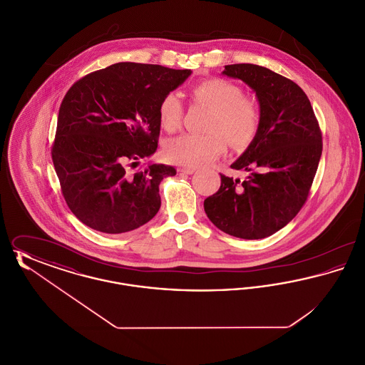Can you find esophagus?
<instances>
[{
  "mask_svg": "<svg viewBox=\"0 0 365 365\" xmlns=\"http://www.w3.org/2000/svg\"><path fill=\"white\" fill-rule=\"evenodd\" d=\"M179 173H183V174L191 175L195 173V168H190V167H185V168H180Z\"/></svg>",
  "mask_w": 365,
  "mask_h": 365,
  "instance_id": "obj_1",
  "label": "esophagus"
}]
</instances>
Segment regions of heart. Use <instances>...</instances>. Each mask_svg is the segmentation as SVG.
I'll return each instance as SVG.
<instances>
[{"label": "heart", "mask_w": 365, "mask_h": 365, "mask_svg": "<svg viewBox=\"0 0 365 365\" xmlns=\"http://www.w3.org/2000/svg\"><path fill=\"white\" fill-rule=\"evenodd\" d=\"M192 98L213 109L207 130L209 134H183L170 139L164 152L167 158L185 167L210 164L227 150L228 142L235 149L246 148L259 133L260 106L243 94L242 87L222 78L205 79L192 87ZM183 118V103L179 96L167 93L158 105L161 127L174 133Z\"/></svg>", "instance_id": "1"}]
</instances>
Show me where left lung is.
<instances>
[{"instance_id":"1","label":"left lung","mask_w":365,"mask_h":365,"mask_svg":"<svg viewBox=\"0 0 365 365\" xmlns=\"http://www.w3.org/2000/svg\"><path fill=\"white\" fill-rule=\"evenodd\" d=\"M223 75L241 79L260 104L257 135L232 170L220 174V189L204 201L209 220L228 235L261 240L292 222L304 207L323 150L312 105L293 81L256 64L226 66Z\"/></svg>"}]
</instances>
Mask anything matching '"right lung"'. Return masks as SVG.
I'll return each mask as SVG.
<instances>
[{"mask_svg": "<svg viewBox=\"0 0 365 365\" xmlns=\"http://www.w3.org/2000/svg\"><path fill=\"white\" fill-rule=\"evenodd\" d=\"M190 70L118 63L75 82L60 105L52 160L71 212L87 227L122 234L156 216L160 182L171 165L150 164L160 135L158 105Z\"/></svg>", "mask_w": 365, "mask_h": 365, "instance_id": "1", "label": "right lung"}]
</instances>
